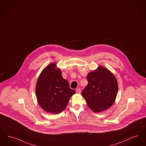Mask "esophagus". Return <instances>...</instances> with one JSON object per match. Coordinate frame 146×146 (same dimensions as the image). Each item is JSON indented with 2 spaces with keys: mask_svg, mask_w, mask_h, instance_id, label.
Segmentation results:
<instances>
[{
  "mask_svg": "<svg viewBox=\"0 0 146 146\" xmlns=\"http://www.w3.org/2000/svg\"><path fill=\"white\" fill-rule=\"evenodd\" d=\"M76 93H81V89L80 88H78L76 89Z\"/></svg>",
  "mask_w": 146,
  "mask_h": 146,
  "instance_id": "esophagus-1",
  "label": "esophagus"
}]
</instances>
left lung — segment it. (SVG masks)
Listing matches in <instances>:
<instances>
[{
	"mask_svg": "<svg viewBox=\"0 0 146 146\" xmlns=\"http://www.w3.org/2000/svg\"><path fill=\"white\" fill-rule=\"evenodd\" d=\"M88 84L81 94L88 107L95 112L110 108L118 92V83L114 75L107 69L99 66L87 76Z\"/></svg>",
	"mask_w": 146,
	"mask_h": 146,
	"instance_id": "obj_1",
	"label": "left lung"
}]
</instances>
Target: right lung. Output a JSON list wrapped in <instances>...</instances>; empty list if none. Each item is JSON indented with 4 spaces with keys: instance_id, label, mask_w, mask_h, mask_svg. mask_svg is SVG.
Returning a JSON list of instances; mask_svg holds the SVG:
<instances>
[{
    "instance_id": "right-lung-1",
    "label": "right lung",
    "mask_w": 146,
    "mask_h": 146,
    "mask_svg": "<svg viewBox=\"0 0 146 146\" xmlns=\"http://www.w3.org/2000/svg\"><path fill=\"white\" fill-rule=\"evenodd\" d=\"M52 63L44 68L38 77L36 95L38 104L46 111L59 113L66 108L70 98L75 93L62 76L60 70Z\"/></svg>"
}]
</instances>
